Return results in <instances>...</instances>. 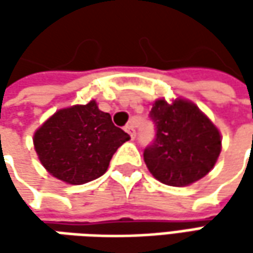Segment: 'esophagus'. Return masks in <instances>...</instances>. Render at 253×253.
Instances as JSON below:
<instances>
[{"mask_svg":"<svg viewBox=\"0 0 253 253\" xmlns=\"http://www.w3.org/2000/svg\"><path fill=\"white\" fill-rule=\"evenodd\" d=\"M125 131L128 132V133H129V136L133 139V138H135V135H136V132H135V124H133L132 121L129 122V124L125 126Z\"/></svg>","mask_w":253,"mask_h":253,"instance_id":"esophagus-1","label":"esophagus"}]
</instances>
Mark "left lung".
Wrapping results in <instances>:
<instances>
[{"instance_id":"obj_1","label":"left lung","mask_w":253,"mask_h":253,"mask_svg":"<svg viewBox=\"0 0 253 253\" xmlns=\"http://www.w3.org/2000/svg\"><path fill=\"white\" fill-rule=\"evenodd\" d=\"M155 139L143 151L148 169L169 186H187L214 168L221 152V135L193 102L155 101L149 112Z\"/></svg>"}]
</instances>
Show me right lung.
Listing matches in <instances>:
<instances>
[{
	"label": "right lung",
	"mask_w": 253,
	"mask_h": 253,
	"mask_svg": "<svg viewBox=\"0 0 253 253\" xmlns=\"http://www.w3.org/2000/svg\"><path fill=\"white\" fill-rule=\"evenodd\" d=\"M129 135L112 124L95 101L64 108L35 132V151L44 169L69 184H84L102 176L112 155Z\"/></svg>",
	"instance_id": "obj_1"
}]
</instances>
